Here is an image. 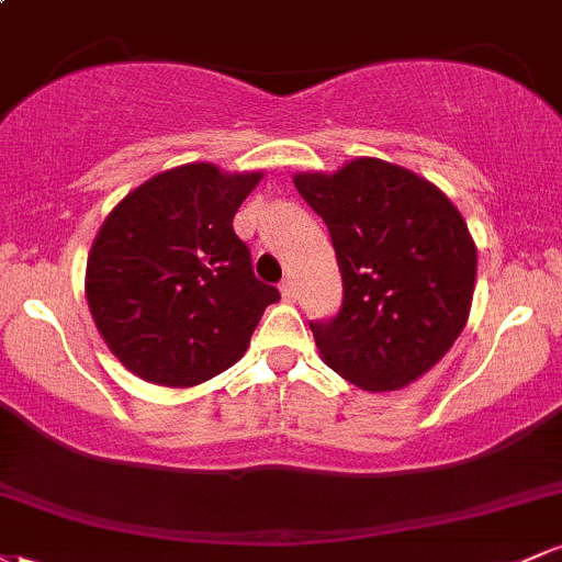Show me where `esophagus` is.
<instances>
[{
	"label": "esophagus",
	"instance_id": "esophagus-1",
	"mask_svg": "<svg viewBox=\"0 0 562 562\" xmlns=\"http://www.w3.org/2000/svg\"><path fill=\"white\" fill-rule=\"evenodd\" d=\"M280 290H282V299H285V301H295V282L290 280V277H288V280H282Z\"/></svg>",
	"mask_w": 562,
	"mask_h": 562
}]
</instances>
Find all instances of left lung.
I'll return each instance as SVG.
<instances>
[{
  "mask_svg": "<svg viewBox=\"0 0 562 562\" xmlns=\"http://www.w3.org/2000/svg\"><path fill=\"white\" fill-rule=\"evenodd\" d=\"M293 182L327 224L344 277L338 314L308 322L322 359L359 389H404L468 322L475 245L465 218L438 187L378 158Z\"/></svg>",
  "mask_w": 562,
  "mask_h": 562,
  "instance_id": "8db88e82",
  "label": "left lung"
}]
</instances>
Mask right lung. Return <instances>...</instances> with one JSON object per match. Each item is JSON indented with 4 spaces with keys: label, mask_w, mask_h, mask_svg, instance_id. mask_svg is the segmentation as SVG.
<instances>
[{
    "label": "right lung",
    "mask_w": 562,
    "mask_h": 562,
    "mask_svg": "<svg viewBox=\"0 0 562 562\" xmlns=\"http://www.w3.org/2000/svg\"><path fill=\"white\" fill-rule=\"evenodd\" d=\"M259 179L179 166L128 192L97 232L87 301L134 375L177 389L211 380L243 357L263 308L280 301L232 227Z\"/></svg>",
    "instance_id": "right-lung-1"
}]
</instances>
